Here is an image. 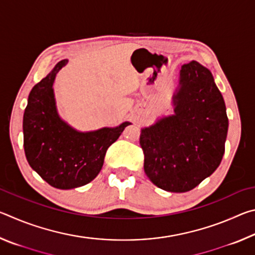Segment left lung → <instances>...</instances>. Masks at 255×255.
Listing matches in <instances>:
<instances>
[{
    "label": "left lung",
    "mask_w": 255,
    "mask_h": 255,
    "mask_svg": "<svg viewBox=\"0 0 255 255\" xmlns=\"http://www.w3.org/2000/svg\"><path fill=\"white\" fill-rule=\"evenodd\" d=\"M172 105L173 115L141 128L144 171L159 189L187 192L221 164L228 118L213 74L196 60L181 66Z\"/></svg>",
    "instance_id": "left-lung-1"
}]
</instances>
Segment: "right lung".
Masks as SVG:
<instances>
[{
  "mask_svg": "<svg viewBox=\"0 0 255 255\" xmlns=\"http://www.w3.org/2000/svg\"><path fill=\"white\" fill-rule=\"evenodd\" d=\"M63 59L32 88L23 115V147L29 165L51 187L68 190L88 184L101 171L111 144L129 122L117 127L79 131L59 117L54 82Z\"/></svg>",
  "mask_w": 255,
  "mask_h": 255,
  "instance_id": "right-lung-1",
  "label": "right lung"
}]
</instances>
